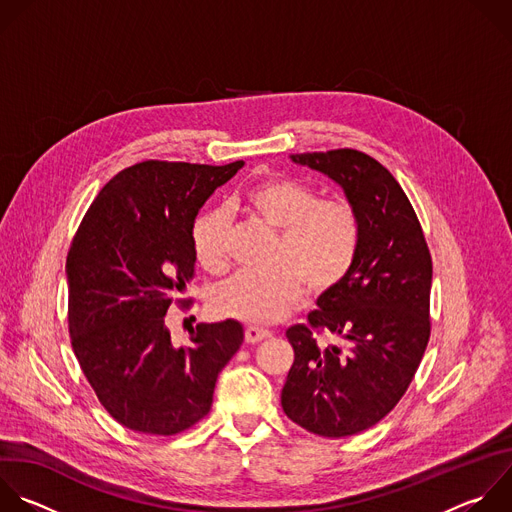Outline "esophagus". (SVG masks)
Here are the masks:
<instances>
[{
    "label": "esophagus",
    "mask_w": 512,
    "mask_h": 512,
    "mask_svg": "<svg viewBox=\"0 0 512 512\" xmlns=\"http://www.w3.org/2000/svg\"><path fill=\"white\" fill-rule=\"evenodd\" d=\"M267 337H271V331H267V329L253 327V325L245 329V342L247 344H259V342H263V339H267Z\"/></svg>",
    "instance_id": "34e87169"
}]
</instances>
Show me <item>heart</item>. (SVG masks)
<instances>
[{
    "label": "heart",
    "mask_w": 512,
    "mask_h": 512,
    "mask_svg": "<svg viewBox=\"0 0 512 512\" xmlns=\"http://www.w3.org/2000/svg\"><path fill=\"white\" fill-rule=\"evenodd\" d=\"M237 207L253 221L279 233L273 265L263 275L237 273L211 293V307L221 317L251 325L283 319L309 289L327 295L354 271L362 249L358 209L342 199H321L305 183L287 177L251 187ZM197 263L221 273L229 255V217L225 209L199 215L191 227Z\"/></svg>",
    "instance_id": "obj_1"
}]
</instances>
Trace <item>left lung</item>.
I'll return each mask as SVG.
<instances>
[{
  "instance_id": "obj_1",
  "label": "left lung",
  "mask_w": 512,
  "mask_h": 512,
  "mask_svg": "<svg viewBox=\"0 0 512 512\" xmlns=\"http://www.w3.org/2000/svg\"><path fill=\"white\" fill-rule=\"evenodd\" d=\"M344 189L362 219L352 275L319 295L307 325L285 331L295 352L281 390L287 418L325 436H352L378 424L406 394L430 339L432 257L420 221L390 170L354 150L291 154ZM329 328L349 350L319 347Z\"/></svg>"
}]
</instances>
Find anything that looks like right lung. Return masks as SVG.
Instances as JSON below:
<instances>
[{
  "instance_id": "1",
  "label": "right lung",
  "mask_w": 512,
  "mask_h": 512,
  "mask_svg": "<svg viewBox=\"0 0 512 512\" xmlns=\"http://www.w3.org/2000/svg\"><path fill=\"white\" fill-rule=\"evenodd\" d=\"M243 164H132L104 185L72 241V348L100 404L134 432L173 436L205 418L219 372L243 344L235 319L199 323L181 348L164 323L195 277L191 227Z\"/></svg>"
}]
</instances>
